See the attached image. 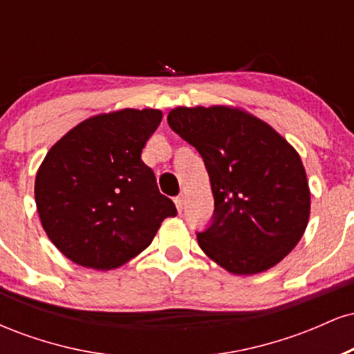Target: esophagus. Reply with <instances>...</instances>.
Segmentation results:
<instances>
[{
	"label": "esophagus",
	"mask_w": 354,
	"mask_h": 354,
	"mask_svg": "<svg viewBox=\"0 0 354 354\" xmlns=\"http://www.w3.org/2000/svg\"><path fill=\"white\" fill-rule=\"evenodd\" d=\"M174 205H176V209L181 213L183 208H185V198H183V196L174 198Z\"/></svg>",
	"instance_id": "1"
}]
</instances>
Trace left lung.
I'll return each instance as SVG.
<instances>
[{"instance_id":"left-lung-1","label":"left lung","mask_w":354,"mask_h":354,"mask_svg":"<svg viewBox=\"0 0 354 354\" xmlns=\"http://www.w3.org/2000/svg\"><path fill=\"white\" fill-rule=\"evenodd\" d=\"M168 124L200 151L209 174L214 214L198 233L205 254L233 274L278 265L310 219L311 193L298 151L238 106H178Z\"/></svg>"}]
</instances>
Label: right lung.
<instances>
[{"mask_svg": "<svg viewBox=\"0 0 354 354\" xmlns=\"http://www.w3.org/2000/svg\"><path fill=\"white\" fill-rule=\"evenodd\" d=\"M163 120L160 109L124 108L81 121L51 146L35 180L48 238L76 265L115 270L151 245L174 203L141 160Z\"/></svg>", "mask_w": 354, "mask_h": 354, "instance_id": "right-lung-1", "label": "right lung"}]
</instances>
